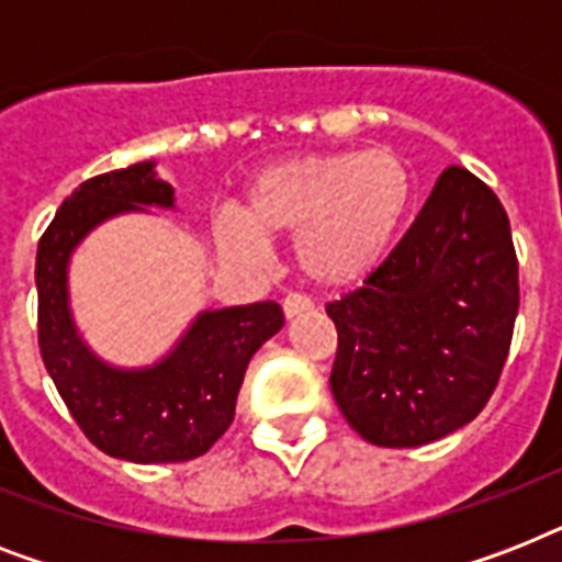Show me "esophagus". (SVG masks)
<instances>
[{"mask_svg": "<svg viewBox=\"0 0 562 562\" xmlns=\"http://www.w3.org/2000/svg\"><path fill=\"white\" fill-rule=\"evenodd\" d=\"M282 312L291 321V317L303 315V312H312V300L303 297V294H289V297L282 300Z\"/></svg>", "mask_w": 562, "mask_h": 562, "instance_id": "34e87169", "label": "esophagus"}]
</instances>
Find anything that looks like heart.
I'll list each match as a JSON object with an SVG mask.
<instances>
[{
	"label": "heart",
	"mask_w": 562,
	"mask_h": 562,
	"mask_svg": "<svg viewBox=\"0 0 562 562\" xmlns=\"http://www.w3.org/2000/svg\"><path fill=\"white\" fill-rule=\"evenodd\" d=\"M414 171L391 148L306 154L265 166L245 189V217L218 224L224 250L259 259L266 238L294 236L303 277L352 289L391 256L414 206Z\"/></svg>",
	"instance_id": "obj_1"
}]
</instances>
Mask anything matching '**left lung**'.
I'll use <instances>...</instances> for the list:
<instances>
[{"instance_id": "obj_1", "label": "left lung", "mask_w": 562, "mask_h": 562, "mask_svg": "<svg viewBox=\"0 0 562 562\" xmlns=\"http://www.w3.org/2000/svg\"><path fill=\"white\" fill-rule=\"evenodd\" d=\"M519 312L510 221L461 166L359 291L326 306L338 329L329 387L368 443L414 449L479 417Z\"/></svg>"}]
</instances>
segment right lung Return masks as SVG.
I'll use <instances>...</instances> for the list:
<instances>
[{
    "label": "right lung",
    "instance_id": "1",
    "mask_svg": "<svg viewBox=\"0 0 562 562\" xmlns=\"http://www.w3.org/2000/svg\"><path fill=\"white\" fill-rule=\"evenodd\" d=\"M175 210V189L145 160L75 189L37 245L40 356L81 431L110 458L178 463L203 454L233 423L238 387L254 352L280 333L277 303L203 308L160 361L116 368L99 359L75 326L69 262L104 221Z\"/></svg>",
    "mask_w": 562,
    "mask_h": 562
}]
</instances>
